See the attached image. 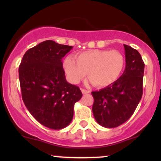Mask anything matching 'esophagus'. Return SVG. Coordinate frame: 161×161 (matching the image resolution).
<instances>
[{"label":"esophagus","instance_id":"34e87169","mask_svg":"<svg viewBox=\"0 0 161 161\" xmlns=\"http://www.w3.org/2000/svg\"><path fill=\"white\" fill-rule=\"evenodd\" d=\"M81 91H82L83 95H86V94H89L90 91H88V90L84 89V88H81Z\"/></svg>","mask_w":161,"mask_h":161}]
</instances>
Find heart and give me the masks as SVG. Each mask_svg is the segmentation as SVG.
Wrapping results in <instances>:
<instances>
[{"label": "heart", "mask_w": 161, "mask_h": 161, "mask_svg": "<svg viewBox=\"0 0 161 161\" xmlns=\"http://www.w3.org/2000/svg\"><path fill=\"white\" fill-rule=\"evenodd\" d=\"M75 58L67 57L64 61L68 79L73 84L79 83L88 73L95 86H109L120 77L125 67L124 56L116 50H92L79 53Z\"/></svg>", "instance_id": "obj_1"}]
</instances>
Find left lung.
Segmentation results:
<instances>
[{
    "mask_svg": "<svg viewBox=\"0 0 161 161\" xmlns=\"http://www.w3.org/2000/svg\"><path fill=\"white\" fill-rule=\"evenodd\" d=\"M124 45L125 67L114 84L100 91L92 92V112L99 125L115 128L133 114L143 92L145 64L137 50Z\"/></svg>",
    "mask_w": 161,
    "mask_h": 161,
    "instance_id": "obj_1",
    "label": "left lung"
}]
</instances>
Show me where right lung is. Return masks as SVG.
Returning <instances> with one entry per match:
<instances>
[{
	"label": "right lung",
	"mask_w": 161,
	"mask_h": 161,
	"mask_svg": "<svg viewBox=\"0 0 161 161\" xmlns=\"http://www.w3.org/2000/svg\"><path fill=\"white\" fill-rule=\"evenodd\" d=\"M73 49L47 40L28 50L19 67L22 97L41 124L61 129L71 123L73 108L82 94L66 81L62 59Z\"/></svg>",
	"instance_id": "1"
}]
</instances>
